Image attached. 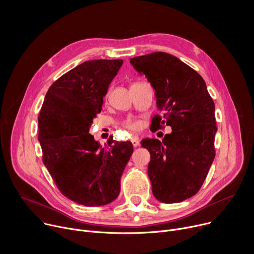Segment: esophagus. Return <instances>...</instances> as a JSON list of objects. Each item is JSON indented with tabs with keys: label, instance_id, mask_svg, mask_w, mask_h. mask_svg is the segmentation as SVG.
I'll return each instance as SVG.
<instances>
[{
	"label": "esophagus",
	"instance_id": "esophagus-1",
	"mask_svg": "<svg viewBox=\"0 0 254 254\" xmlns=\"http://www.w3.org/2000/svg\"><path fill=\"white\" fill-rule=\"evenodd\" d=\"M131 142H132V146H133V148H136L138 144H139V141H138V139L136 138V137H131Z\"/></svg>",
	"mask_w": 254,
	"mask_h": 254
}]
</instances>
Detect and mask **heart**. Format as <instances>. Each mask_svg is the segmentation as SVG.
I'll use <instances>...</instances> for the list:
<instances>
[{"instance_id": "heart-1", "label": "heart", "mask_w": 254, "mask_h": 254, "mask_svg": "<svg viewBox=\"0 0 254 254\" xmlns=\"http://www.w3.org/2000/svg\"><path fill=\"white\" fill-rule=\"evenodd\" d=\"M125 127L127 129L131 130V131H135V130H138L141 127V123L139 121H137V120H128L126 123Z\"/></svg>"}]
</instances>
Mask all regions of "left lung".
Instances as JSON below:
<instances>
[{
  "label": "left lung",
  "mask_w": 254,
  "mask_h": 254,
  "mask_svg": "<svg viewBox=\"0 0 254 254\" xmlns=\"http://www.w3.org/2000/svg\"><path fill=\"white\" fill-rule=\"evenodd\" d=\"M129 62L154 87L157 107L164 114L153 119V127H172L162 141H140L151 154L153 194L163 203L182 202L200 190L215 158L214 101L198 72L169 53L154 52Z\"/></svg>",
  "instance_id": "8db88e82"
}]
</instances>
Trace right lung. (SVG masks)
<instances>
[{"label": "right lung", "instance_id": "obj_1", "mask_svg": "<svg viewBox=\"0 0 254 254\" xmlns=\"http://www.w3.org/2000/svg\"><path fill=\"white\" fill-rule=\"evenodd\" d=\"M123 62L90 60L66 72L48 89L38 117L43 163L60 192L80 205L116 200L133 152L130 141L110 137L102 147L88 132Z\"/></svg>", "mask_w": 254, "mask_h": 254}]
</instances>
